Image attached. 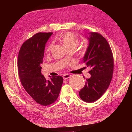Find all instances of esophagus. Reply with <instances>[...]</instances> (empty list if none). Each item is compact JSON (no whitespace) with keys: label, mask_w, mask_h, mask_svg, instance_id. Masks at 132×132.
Wrapping results in <instances>:
<instances>
[{"label":"esophagus","mask_w":132,"mask_h":132,"mask_svg":"<svg viewBox=\"0 0 132 132\" xmlns=\"http://www.w3.org/2000/svg\"><path fill=\"white\" fill-rule=\"evenodd\" d=\"M71 75L70 74H64L63 76H62V77H63V79L64 80H66L67 79H69L71 77Z\"/></svg>","instance_id":"1"}]
</instances>
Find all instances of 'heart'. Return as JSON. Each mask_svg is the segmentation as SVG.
I'll return each instance as SVG.
<instances>
[{"instance_id":"b5f03b06","label":"heart","mask_w":132,"mask_h":132,"mask_svg":"<svg viewBox=\"0 0 132 132\" xmlns=\"http://www.w3.org/2000/svg\"><path fill=\"white\" fill-rule=\"evenodd\" d=\"M58 40L67 49L70 48H75L79 43V39L75 35L70 32H66L62 34L58 37ZM52 44H50L45 50V52H49L51 49Z\"/></svg>"}]
</instances>
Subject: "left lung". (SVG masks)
Listing matches in <instances>:
<instances>
[{"label":"left lung","instance_id":"8db88e82","mask_svg":"<svg viewBox=\"0 0 132 132\" xmlns=\"http://www.w3.org/2000/svg\"><path fill=\"white\" fill-rule=\"evenodd\" d=\"M88 34L89 44L83 61L90 68L89 73L91 77L86 79L79 94L82 101L92 103L98 100L110 85L113 72V58L104 37L96 32Z\"/></svg>","mask_w":132,"mask_h":132}]
</instances>
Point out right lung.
Wrapping results in <instances>:
<instances>
[{
    "label": "right lung",
    "instance_id": "right-lung-1",
    "mask_svg": "<svg viewBox=\"0 0 132 132\" xmlns=\"http://www.w3.org/2000/svg\"><path fill=\"white\" fill-rule=\"evenodd\" d=\"M52 32H38L27 40L18 55V72L26 91L39 104L47 106L57 100L63 82L61 76L47 80L41 73L45 44Z\"/></svg>",
    "mask_w": 132,
    "mask_h": 132
}]
</instances>
